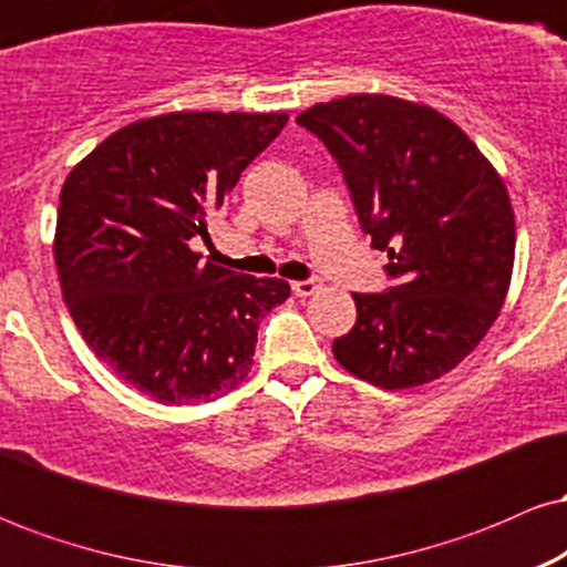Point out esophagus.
Here are the masks:
<instances>
[{
  "mask_svg": "<svg viewBox=\"0 0 567 567\" xmlns=\"http://www.w3.org/2000/svg\"><path fill=\"white\" fill-rule=\"evenodd\" d=\"M320 288H322L320 279H298V282H292V292H296L298 298L315 296V292Z\"/></svg>",
  "mask_w": 567,
  "mask_h": 567,
  "instance_id": "34e87169",
  "label": "esophagus"
}]
</instances>
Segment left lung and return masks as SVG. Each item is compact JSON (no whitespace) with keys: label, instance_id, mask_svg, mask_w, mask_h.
Instances as JSON below:
<instances>
[{"label":"left lung","instance_id":"left-lung-1","mask_svg":"<svg viewBox=\"0 0 567 567\" xmlns=\"http://www.w3.org/2000/svg\"><path fill=\"white\" fill-rule=\"evenodd\" d=\"M341 167L362 231L394 285L351 292L357 322L333 354L381 389L429 383L496 322L514 266V213L496 167L424 103L357 93L298 114Z\"/></svg>","mask_w":567,"mask_h":567}]
</instances>
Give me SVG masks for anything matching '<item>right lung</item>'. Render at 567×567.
I'll use <instances>...</instances> for the list:
<instances>
[{"label": "right lung", "instance_id": "obj_1", "mask_svg": "<svg viewBox=\"0 0 567 567\" xmlns=\"http://www.w3.org/2000/svg\"><path fill=\"white\" fill-rule=\"evenodd\" d=\"M288 114L173 112L116 130L69 173L55 226L63 301L87 347L162 405L213 402L247 379L285 279L202 264L207 218Z\"/></svg>", "mask_w": 567, "mask_h": 567}]
</instances>
